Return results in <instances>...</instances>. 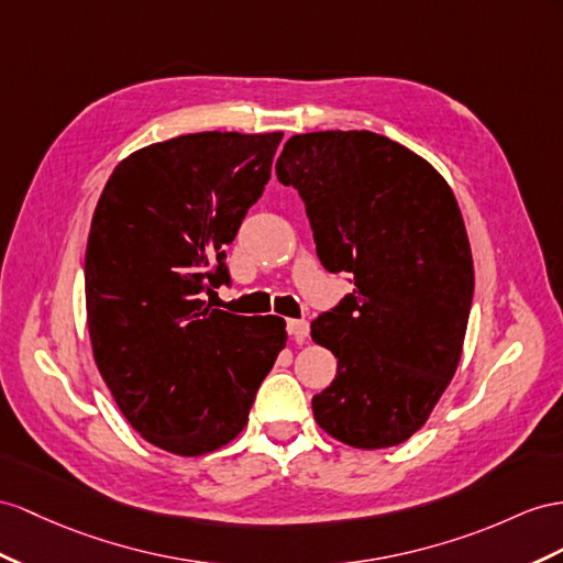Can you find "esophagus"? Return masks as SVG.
<instances>
[{
    "instance_id": "34e87169",
    "label": "esophagus",
    "mask_w": 563,
    "mask_h": 563,
    "mask_svg": "<svg viewBox=\"0 0 563 563\" xmlns=\"http://www.w3.org/2000/svg\"><path fill=\"white\" fill-rule=\"evenodd\" d=\"M287 333H290V338L297 344H305L309 338V321H299V319L287 321Z\"/></svg>"
}]
</instances>
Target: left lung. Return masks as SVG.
Returning <instances> with one entry per match:
<instances>
[{
  "label": "left lung",
  "instance_id": "8db88e82",
  "mask_svg": "<svg viewBox=\"0 0 563 563\" xmlns=\"http://www.w3.org/2000/svg\"><path fill=\"white\" fill-rule=\"evenodd\" d=\"M276 176L305 199L316 254L354 276L311 323L338 376L311 399L330 438L383 450L421 430L464 350L473 256L452 187L423 156L368 131L292 135Z\"/></svg>",
  "mask_w": 563,
  "mask_h": 563
}]
</instances>
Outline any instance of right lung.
Listing matches in <instances>:
<instances>
[{"mask_svg": "<svg viewBox=\"0 0 563 563\" xmlns=\"http://www.w3.org/2000/svg\"><path fill=\"white\" fill-rule=\"evenodd\" d=\"M283 133H192L113 168L85 250L95 364L150 444L201 456L247 426L287 342L280 316L205 301L228 283L225 247L262 197Z\"/></svg>", "mask_w": 563, "mask_h": 563, "instance_id": "obj_1", "label": "right lung"}]
</instances>
